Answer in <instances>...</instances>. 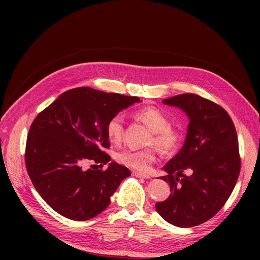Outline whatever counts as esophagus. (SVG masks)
<instances>
[{
    "mask_svg": "<svg viewBox=\"0 0 260 260\" xmlns=\"http://www.w3.org/2000/svg\"><path fill=\"white\" fill-rule=\"evenodd\" d=\"M132 175L137 177V178H142V179H151V176L146 175V174H142V172H138V171H133Z\"/></svg>",
    "mask_w": 260,
    "mask_h": 260,
    "instance_id": "esophagus-1",
    "label": "esophagus"
}]
</instances>
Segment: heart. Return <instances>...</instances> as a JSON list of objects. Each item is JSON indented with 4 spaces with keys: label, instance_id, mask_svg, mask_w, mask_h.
Wrapping results in <instances>:
<instances>
[{
    "label": "heart",
    "instance_id": "1",
    "mask_svg": "<svg viewBox=\"0 0 260 260\" xmlns=\"http://www.w3.org/2000/svg\"><path fill=\"white\" fill-rule=\"evenodd\" d=\"M135 117L152 131L148 144H154L164 154L176 152L182 143L183 133L180 129L170 125V119L160 109L147 106L139 109ZM124 132V124L121 116L115 115L106 124L108 139L113 142H120ZM115 159L124 166L139 171H146L156 159V151L153 147L144 149L124 148L115 154Z\"/></svg>",
    "mask_w": 260,
    "mask_h": 260
}]
</instances>
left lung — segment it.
<instances>
[{"label": "left lung", "instance_id": "left-lung-1", "mask_svg": "<svg viewBox=\"0 0 260 260\" xmlns=\"http://www.w3.org/2000/svg\"><path fill=\"white\" fill-rule=\"evenodd\" d=\"M180 107L190 118L181 151L164 166L170 185L169 198L156 203L167 222L190 228L202 224L223 207L241 170L234 123L224 109L198 94L184 93L162 101ZM190 170L191 175L183 172Z\"/></svg>", "mask_w": 260, "mask_h": 260}]
</instances>
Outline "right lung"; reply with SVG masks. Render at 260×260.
<instances>
[{
	"mask_svg": "<svg viewBox=\"0 0 260 260\" xmlns=\"http://www.w3.org/2000/svg\"><path fill=\"white\" fill-rule=\"evenodd\" d=\"M138 96L106 93L88 86L66 91L39 113L27 137V172L41 198L59 215L84 221L107 208L111 196L131 175L111 162L107 169H85V164L111 160L106 124Z\"/></svg>",
	"mask_w": 260,
	"mask_h": 260,
	"instance_id": "add662e5",
	"label": "right lung"
}]
</instances>
